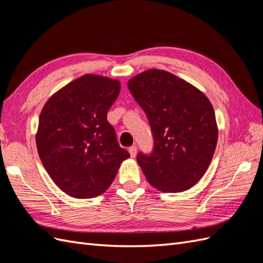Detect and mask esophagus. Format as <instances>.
Listing matches in <instances>:
<instances>
[{"label":"esophagus","instance_id":"1","mask_svg":"<svg viewBox=\"0 0 263 263\" xmlns=\"http://www.w3.org/2000/svg\"><path fill=\"white\" fill-rule=\"evenodd\" d=\"M128 153L130 154L132 158H135L137 155V147L136 146H132L128 148Z\"/></svg>","mask_w":263,"mask_h":263}]
</instances>
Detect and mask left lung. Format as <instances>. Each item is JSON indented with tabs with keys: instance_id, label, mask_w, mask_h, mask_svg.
I'll use <instances>...</instances> for the list:
<instances>
[{
	"instance_id": "8db88e82",
	"label": "left lung",
	"mask_w": 263,
	"mask_h": 263,
	"mask_svg": "<svg viewBox=\"0 0 263 263\" xmlns=\"http://www.w3.org/2000/svg\"><path fill=\"white\" fill-rule=\"evenodd\" d=\"M127 84L154 135L153 154L137 156L147 181L161 192L191 189L209 169L217 145L212 103L193 84L164 70L144 71Z\"/></svg>"
}]
</instances>
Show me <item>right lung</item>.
Wrapping results in <instances>:
<instances>
[{
    "instance_id": "1",
    "label": "right lung",
    "mask_w": 263,
    "mask_h": 263,
    "mask_svg": "<svg viewBox=\"0 0 263 263\" xmlns=\"http://www.w3.org/2000/svg\"><path fill=\"white\" fill-rule=\"evenodd\" d=\"M121 82L84 74L53 93L39 116L36 146L52 181L76 198L99 196L130 156L119 147L107 110Z\"/></svg>"
}]
</instances>
